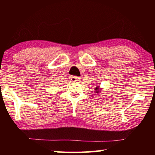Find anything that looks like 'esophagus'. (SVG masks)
Here are the masks:
<instances>
[{
  "instance_id": "1",
  "label": "esophagus",
  "mask_w": 155,
  "mask_h": 155,
  "mask_svg": "<svg viewBox=\"0 0 155 155\" xmlns=\"http://www.w3.org/2000/svg\"><path fill=\"white\" fill-rule=\"evenodd\" d=\"M79 78L77 77H74V76H72V77H70V80L71 82H76V81H78Z\"/></svg>"
}]
</instances>
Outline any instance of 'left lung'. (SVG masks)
<instances>
[{"label": "left lung", "mask_w": 155, "mask_h": 155, "mask_svg": "<svg viewBox=\"0 0 155 155\" xmlns=\"http://www.w3.org/2000/svg\"><path fill=\"white\" fill-rule=\"evenodd\" d=\"M95 92L96 93V94H99L100 92H101V88L100 87V86H99V85H96V87H95Z\"/></svg>", "instance_id": "8db88e82"}]
</instances>
